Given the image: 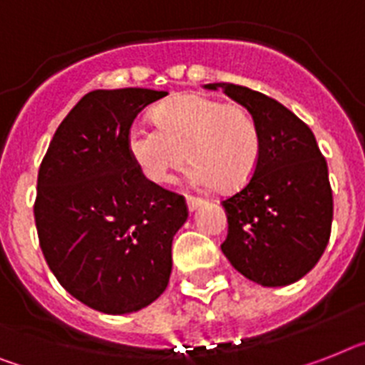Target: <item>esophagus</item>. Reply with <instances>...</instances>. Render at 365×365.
Returning <instances> with one entry per match:
<instances>
[{
	"mask_svg": "<svg viewBox=\"0 0 365 365\" xmlns=\"http://www.w3.org/2000/svg\"><path fill=\"white\" fill-rule=\"evenodd\" d=\"M186 205H188V210H195L200 205H203V200L194 197V195H186Z\"/></svg>",
	"mask_w": 365,
	"mask_h": 365,
	"instance_id": "obj_1",
	"label": "esophagus"
}]
</instances>
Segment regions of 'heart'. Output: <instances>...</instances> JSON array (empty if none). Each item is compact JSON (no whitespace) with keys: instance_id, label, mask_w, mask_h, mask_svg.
Segmentation results:
<instances>
[{"instance_id":"1","label":"heart","mask_w":365,"mask_h":365,"mask_svg":"<svg viewBox=\"0 0 365 365\" xmlns=\"http://www.w3.org/2000/svg\"><path fill=\"white\" fill-rule=\"evenodd\" d=\"M155 123L134 125L126 134L130 158L145 179L171 182L188 156L195 164L190 182L201 188H242L255 173L261 135L242 104L186 93L156 108Z\"/></svg>"}]
</instances>
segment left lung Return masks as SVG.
<instances>
[{"label": "left lung", "instance_id": "1", "mask_svg": "<svg viewBox=\"0 0 365 365\" xmlns=\"http://www.w3.org/2000/svg\"><path fill=\"white\" fill-rule=\"evenodd\" d=\"M224 89L255 119L261 155L248 185L222 201V252L242 276L264 287L294 284L317 264L330 239L334 200L328 165L309 126L284 104L235 83Z\"/></svg>", "mask_w": 365, "mask_h": 365}]
</instances>
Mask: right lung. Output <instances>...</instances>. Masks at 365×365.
I'll return each instance as SVG.
<instances>
[{
  "instance_id": "obj_1",
  "label": "right lung",
  "mask_w": 365,
  "mask_h": 365,
  "mask_svg": "<svg viewBox=\"0 0 365 365\" xmlns=\"http://www.w3.org/2000/svg\"><path fill=\"white\" fill-rule=\"evenodd\" d=\"M165 91L96 89L57 126L38 168L35 224L48 267L89 308L123 315L170 284L171 242L188 218L182 195L145 179L126 134Z\"/></svg>"
}]
</instances>
